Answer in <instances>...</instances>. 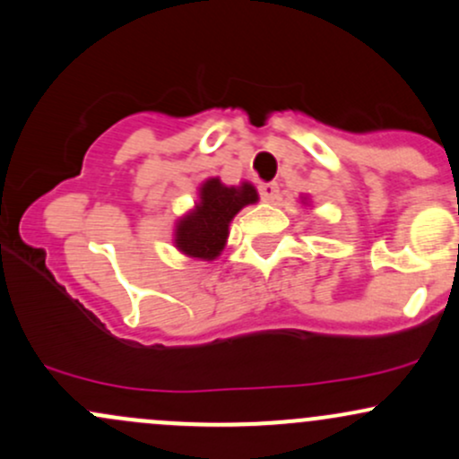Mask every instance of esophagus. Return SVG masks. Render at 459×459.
I'll use <instances>...</instances> for the list:
<instances>
[{
    "instance_id": "obj_1",
    "label": "esophagus",
    "mask_w": 459,
    "mask_h": 459,
    "mask_svg": "<svg viewBox=\"0 0 459 459\" xmlns=\"http://www.w3.org/2000/svg\"><path fill=\"white\" fill-rule=\"evenodd\" d=\"M260 195L264 202H274V199L279 197L277 182H264V185H260Z\"/></svg>"
}]
</instances>
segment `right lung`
<instances>
[{
  "instance_id": "obj_1",
  "label": "right lung",
  "mask_w": 459,
  "mask_h": 459,
  "mask_svg": "<svg viewBox=\"0 0 459 459\" xmlns=\"http://www.w3.org/2000/svg\"><path fill=\"white\" fill-rule=\"evenodd\" d=\"M257 202L255 186H225L219 178H210L199 186V202L176 223L174 245L188 257L212 262L228 242L230 223L242 208Z\"/></svg>"
}]
</instances>
